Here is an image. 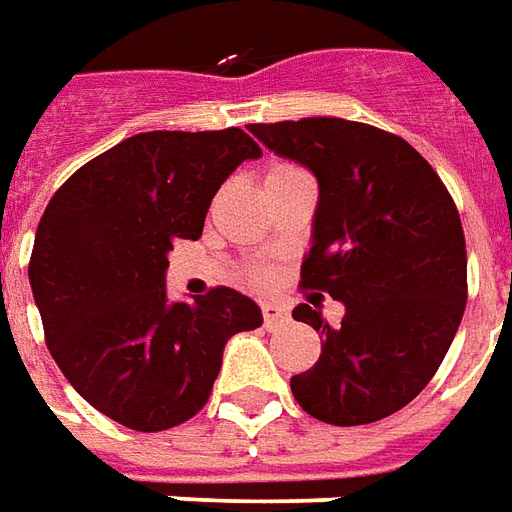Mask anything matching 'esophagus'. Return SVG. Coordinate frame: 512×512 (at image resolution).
I'll list each match as a JSON object with an SVG mask.
<instances>
[{
  "label": "esophagus",
  "instance_id": "obj_1",
  "mask_svg": "<svg viewBox=\"0 0 512 512\" xmlns=\"http://www.w3.org/2000/svg\"><path fill=\"white\" fill-rule=\"evenodd\" d=\"M288 312L277 307V304H263V323H266V329H277L282 323H288Z\"/></svg>",
  "mask_w": 512,
  "mask_h": 512
}]
</instances>
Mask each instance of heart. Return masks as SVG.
Instances as JSON below:
<instances>
[{"label": "heart", "mask_w": 512, "mask_h": 512, "mask_svg": "<svg viewBox=\"0 0 512 512\" xmlns=\"http://www.w3.org/2000/svg\"><path fill=\"white\" fill-rule=\"evenodd\" d=\"M296 169L299 167H293V164H282V161H279V164H271V167L266 169V180L282 178V175H290V172H296ZM257 277H266V274H257Z\"/></svg>", "instance_id": "b5f03b06"}]
</instances>
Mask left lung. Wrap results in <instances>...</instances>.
I'll return each mask as SVG.
<instances>
[{
  "label": "left lung",
  "mask_w": 512,
  "mask_h": 512,
  "mask_svg": "<svg viewBox=\"0 0 512 512\" xmlns=\"http://www.w3.org/2000/svg\"><path fill=\"white\" fill-rule=\"evenodd\" d=\"M246 128L318 178L301 288L345 304L340 326L310 304L293 310L323 340L318 362L290 378L293 397L343 428L395 414L436 376L466 307V241L450 191L406 139L367 123Z\"/></svg>",
  "instance_id": "8db88e82"
}]
</instances>
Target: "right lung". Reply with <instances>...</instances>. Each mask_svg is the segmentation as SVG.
<instances>
[{
    "label": "right lung",
    "instance_id": "obj_1",
    "mask_svg": "<svg viewBox=\"0 0 512 512\" xmlns=\"http://www.w3.org/2000/svg\"><path fill=\"white\" fill-rule=\"evenodd\" d=\"M263 150L241 128L147 131L106 150L46 205L29 285L62 376L142 433L175 428L211 397L227 340L263 323L233 288L167 299L172 241L202 235L213 194Z\"/></svg>",
    "mask_w": 512,
    "mask_h": 512
}]
</instances>
